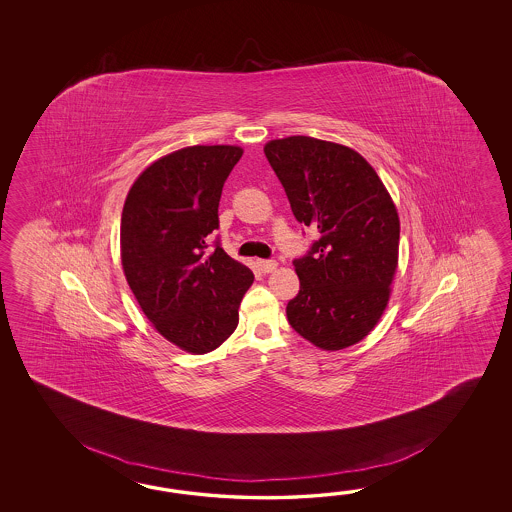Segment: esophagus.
I'll return each mask as SVG.
<instances>
[{"mask_svg":"<svg viewBox=\"0 0 512 512\" xmlns=\"http://www.w3.org/2000/svg\"><path fill=\"white\" fill-rule=\"evenodd\" d=\"M256 263H258V269H260L263 274L276 271V267H278V263L274 260H258Z\"/></svg>","mask_w":512,"mask_h":512,"instance_id":"1","label":"esophagus"}]
</instances>
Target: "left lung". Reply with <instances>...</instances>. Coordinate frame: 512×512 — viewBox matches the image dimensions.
Segmentation results:
<instances>
[{
    "label": "left lung",
    "instance_id": "obj_1",
    "mask_svg": "<svg viewBox=\"0 0 512 512\" xmlns=\"http://www.w3.org/2000/svg\"><path fill=\"white\" fill-rule=\"evenodd\" d=\"M294 218L320 232L294 260L300 291L287 304L294 331L338 351L368 337L390 302L399 265V214L381 177L359 152L305 135L263 148Z\"/></svg>",
    "mask_w": 512,
    "mask_h": 512
}]
</instances>
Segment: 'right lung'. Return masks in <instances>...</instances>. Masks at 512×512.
<instances>
[{
	"label": "right lung",
	"instance_id": "right-lung-1",
	"mask_svg": "<svg viewBox=\"0 0 512 512\" xmlns=\"http://www.w3.org/2000/svg\"><path fill=\"white\" fill-rule=\"evenodd\" d=\"M243 148L186 146L153 161L131 185L120 219V260L131 293L159 335L192 355L219 348L240 322L254 274L207 236Z\"/></svg>",
	"mask_w": 512,
	"mask_h": 512
}]
</instances>
